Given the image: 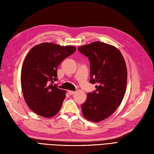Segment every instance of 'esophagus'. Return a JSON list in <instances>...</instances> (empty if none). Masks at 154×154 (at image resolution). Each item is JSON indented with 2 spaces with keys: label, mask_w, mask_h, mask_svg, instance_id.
<instances>
[{
  "label": "esophagus",
  "mask_w": 154,
  "mask_h": 154,
  "mask_svg": "<svg viewBox=\"0 0 154 154\" xmlns=\"http://www.w3.org/2000/svg\"><path fill=\"white\" fill-rule=\"evenodd\" d=\"M68 93H69L70 95H73L74 93H75V92L72 91H68Z\"/></svg>",
  "instance_id": "1"
}]
</instances>
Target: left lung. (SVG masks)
I'll list each match as a JSON object with an SVG mask.
<instances>
[{"label": "left lung", "instance_id": "left-lung-1", "mask_svg": "<svg viewBox=\"0 0 154 154\" xmlns=\"http://www.w3.org/2000/svg\"><path fill=\"white\" fill-rule=\"evenodd\" d=\"M78 49L90 61V83L97 84L82 105V114L87 119L99 122L112 114L122 103L127 87V66L119 49L109 44L94 42Z\"/></svg>", "mask_w": 154, "mask_h": 154}]
</instances>
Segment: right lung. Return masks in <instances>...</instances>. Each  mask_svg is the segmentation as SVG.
I'll return each mask as SVG.
<instances>
[{
  "label": "right lung",
  "mask_w": 154,
  "mask_h": 154,
  "mask_svg": "<svg viewBox=\"0 0 154 154\" xmlns=\"http://www.w3.org/2000/svg\"><path fill=\"white\" fill-rule=\"evenodd\" d=\"M76 50L71 45L45 42L27 53L21 71L22 91L27 106L36 114L51 118L60 111L66 92L53 83L57 81L60 63Z\"/></svg>",
  "instance_id": "obj_1"
}]
</instances>
